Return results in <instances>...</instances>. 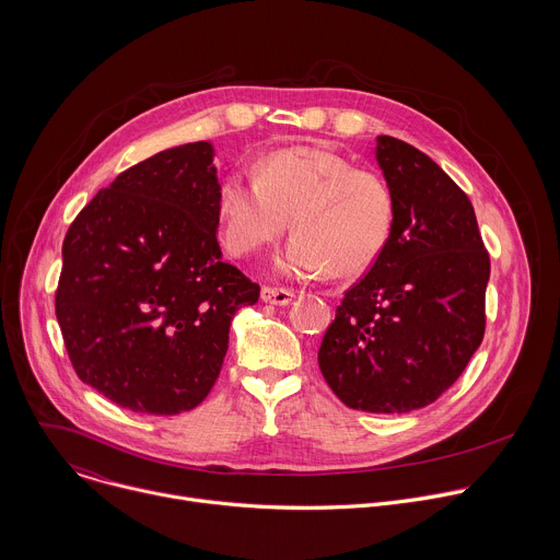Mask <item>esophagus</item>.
Wrapping results in <instances>:
<instances>
[{
  "label": "esophagus",
  "mask_w": 560,
  "mask_h": 560,
  "mask_svg": "<svg viewBox=\"0 0 560 560\" xmlns=\"http://www.w3.org/2000/svg\"><path fill=\"white\" fill-rule=\"evenodd\" d=\"M292 299H294V292H292V290L270 288V285H264V288H261V301H266V303H272V305H288Z\"/></svg>",
  "instance_id": "esophagus-1"
}]
</instances>
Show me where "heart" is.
I'll return each mask as SVG.
<instances>
[{
	"instance_id": "1",
	"label": "heart",
	"mask_w": 560,
	"mask_h": 560,
	"mask_svg": "<svg viewBox=\"0 0 560 560\" xmlns=\"http://www.w3.org/2000/svg\"><path fill=\"white\" fill-rule=\"evenodd\" d=\"M223 242L253 255L288 230L294 236L275 268L285 277H352L368 270L389 242L396 203L385 179L346 156L314 145L277 150L255 175L230 173L217 195Z\"/></svg>"
}]
</instances>
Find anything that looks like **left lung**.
I'll list each match as a JSON object with an SVG mask.
<instances>
[{"label": "left lung", "instance_id": "left-lung-1", "mask_svg": "<svg viewBox=\"0 0 560 560\" xmlns=\"http://www.w3.org/2000/svg\"><path fill=\"white\" fill-rule=\"evenodd\" d=\"M376 162L394 230L337 307L318 368L348 408L401 415L434 404L481 346L490 255L471 201L425 152L378 135Z\"/></svg>", "mask_w": 560, "mask_h": 560}]
</instances>
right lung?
Here are the masks:
<instances>
[{
  "instance_id": "add662e5",
  "label": "right lung",
  "mask_w": 560,
  "mask_h": 560,
  "mask_svg": "<svg viewBox=\"0 0 560 560\" xmlns=\"http://www.w3.org/2000/svg\"><path fill=\"white\" fill-rule=\"evenodd\" d=\"M210 141L124 171L63 238L55 314L70 363L113 404L154 417L212 389L232 316L259 285L221 261Z\"/></svg>"
}]
</instances>
